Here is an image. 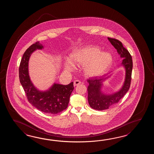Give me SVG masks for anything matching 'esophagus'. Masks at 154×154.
Wrapping results in <instances>:
<instances>
[{
    "instance_id": "1",
    "label": "esophagus",
    "mask_w": 154,
    "mask_h": 154,
    "mask_svg": "<svg viewBox=\"0 0 154 154\" xmlns=\"http://www.w3.org/2000/svg\"><path fill=\"white\" fill-rule=\"evenodd\" d=\"M82 83V82H80V80H76L74 82V85L76 86H78V85Z\"/></svg>"
}]
</instances>
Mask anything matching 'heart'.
<instances>
[{"label": "heart", "instance_id": "heart-1", "mask_svg": "<svg viewBox=\"0 0 154 154\" xmlns=\"http://www.w3.org/2000/svg\"><path fill=\"white\" fill-rule=\"evenodd\" d=\"M71 58L73 62L84 66L85 72L89 76L101 75L106 72L111 66L113 57L111 54L101 52V49L97 46H85L75 50ZM75 66L70 59H67L65 64V69L67 71H72Z\"/></svg>", "mask_w": 154, "mask_h": 154}]
</instances>
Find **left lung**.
Listing matches in <instances>:
<instances>
[{
	"label": "left lung",
	"mask_w": 154,
	"mask_h": 154,
	"mask_svg": "<svg viewBox=\"0 0 154 154\" xmlns=\"http://www.w3.org/2000/svg\"><path fill=\"white\" fill-rule=\"evenodd\" d=\"M108 39L117 49L121 57L123 58L122 64L126 70L125 79L122 88L117 92L109 95L103 94L101 91L102 82L109 78V76L105 78L92 77L88 79L89 84L88 87V103L92 108L98 111L107 109L118 103L129 90L131 79L133 61L130 53L123 47L120 41L111 37H108Z\"/></svg>",
	"instance_id": "obj_1"
}]
</instances>
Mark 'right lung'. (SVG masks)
Here are the masks:
<instances>
[{"mask_svg":"<svg viewBox=\"0 0 154 154\" xmlns=\"http://www.w3.org/2000/svg\"><path fill=\"white\" fill-rule=\"evenodd\" d=\"M42 45L36 42L26 49L20 62L19 79L29 103L44 113L56 115L68 107L69 98L73 90V82L67 85L54 84L49 90L39 91L33 85L29 75L28 63L32 53L42 49Z\"/></svg>","mask_w":154,"mask_h":154,"instance_id":"add662e5","label":"right lung"}]
</instances>
